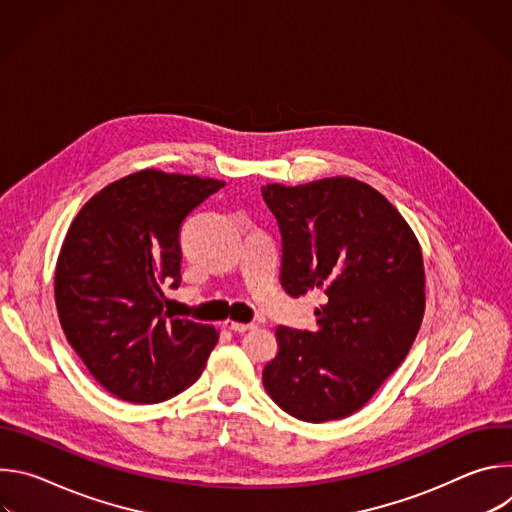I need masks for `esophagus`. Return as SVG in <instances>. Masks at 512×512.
I'll return each instance as SVG.
<instances>
[{
    "label": "esophagus",
    "instance_id": "1",
    "mask_svg": "<svg viewBox=\"0 0 512 512\" xmlns=\"http://www.w3.org/2000/svg\"><path fill=\"white\" fill-rule=\"evenodd\" d=\"M225 326H227L229 330H233V332H247V330L255 328V324H241V322H233V320H227Z\"/></svg>",
    "mask_w": 512,
    "mask_h": 512
}]
</instances>
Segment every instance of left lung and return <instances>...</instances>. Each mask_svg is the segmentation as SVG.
<instances>
[{"label":"left lung","instance_id":"left-lung-1","mask_svg":"<svg viewBox=\"0 0 512 512\" xmlns=\"http://www.w3.org/2000/svg\"><path fill=\"white\" fill-rule=\"evenodd\" d=\"M261 194L281 233L283 289L322 296L314 332L275 330L279 352L263 385L296 419L348 417L397 371L419 332L421 247L397 208L354 178L267 184Z\"/></svg>","mask_w":512,"mask_h":512}]
</instances>
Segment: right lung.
Masks as SVG:
<instances>
[{"label":"right lung","instance_id":"1","mask_svg":"<svg viewBox=\"0 0 512 512\" xmlns=\"http://www.w3.org/2000/svg\"><path fill=\"white\" fill-rule=\"evenodd\" d=\"M221 180L141 170L97 192L58 255L60 326L91 375L129 403L188 389L218 342L214 326L164 312L162 285H180V227Z\"/></svg>","mask_w":512,"mask_h":512}]
</instances>
